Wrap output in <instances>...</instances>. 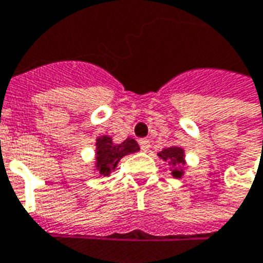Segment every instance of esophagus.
<instances>
[{
	"mask_svg": "<svg viewBox=\"0 0 263 263\" xmlns=\"http://www.w3.org/2000/svg\"><path fill=\"white\" fill-rule=\"evenodd\" d=\"M139 146L142 151H148L151 146V142L148 139H139Z\"/></svg>",
	"mask_w": 263,
	"mask_h": 263,
	"instance_id": "obj_1",
	"label": "esophagus"
}]
</instances>
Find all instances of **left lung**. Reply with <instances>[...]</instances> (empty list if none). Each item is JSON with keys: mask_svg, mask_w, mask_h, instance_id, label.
<instances>
[{"mask_svg": "<svg viewBox=\"0 0 263 263\" xmlns=\"http://www.w3.org/2000/svg\"><path fill=\"white\" fill-rule=\"evenodd\" d=\"M158 157L166 161L171 165L172 176L181 178L183 175V165H185V151L181 146H170L162 149Z\"/></svg>", "mask_w": 263, "mask_h": 263, "instance_id": "obj_1", "label": "left lung"}]
</instances>
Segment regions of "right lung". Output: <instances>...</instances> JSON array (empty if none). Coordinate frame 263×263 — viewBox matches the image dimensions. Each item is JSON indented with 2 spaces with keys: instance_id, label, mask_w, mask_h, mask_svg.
Listing matches in <instances>:
<instances>
[{
  "instance_id": "1",
  "label": "right lung",
  "mask_w": 263,
  "mask_h": 263,
  "mask_svg": "<svg viewBox=\"0 0 263 263\" xmlns=\"http://www.w3.org/2000/svg\"><path fill=\"white\" fill-rule=\"evenodd\" d=\"M97 157H95V170L98 174L108 176L121 161V158L139 151V145L135 139L128 138L121 144H114L112 138L102 135L97 138Z\"/></svg>"
}]
</instances>
